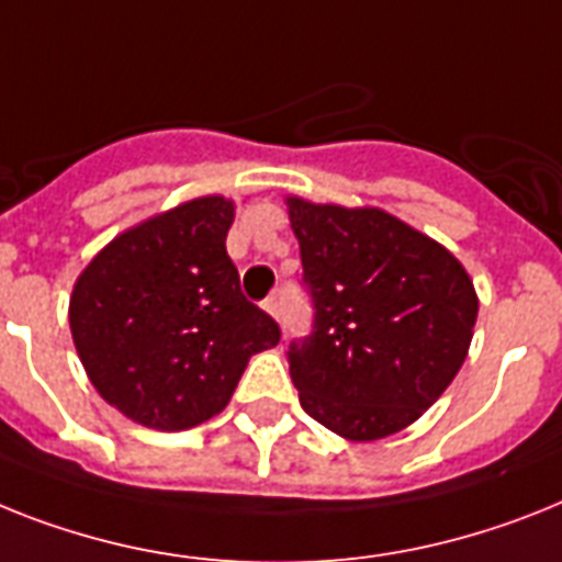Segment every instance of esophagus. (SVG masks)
Masks as SVG:
<instances>
[{"instance_id":"esophagus-1","label":"esophagus","mask_w":562,"mask_h":562,"mask_svg":"<svg viewBox=\"0 0 562 562\" xmlns=\"http://www.w3.org/2000/svg\"><path fill=\"white\" fill-rule=\"evenodd\" d=\"M263 310H267V313H270L272 318H278V315H281V301H278V299H267V301H263Z\"/></svg>"}]
</instances>
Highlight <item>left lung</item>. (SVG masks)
<instances>
[{
	"label": "left lung",
	"mask_w": 562,
	"mask_h": 562,
	"mask_svg": "<svg viewBox=\"0 0 562 562\" xmlns=\"http://www.w3.org/2000/svg\"><path fill=\"white\" fill-rule=\"evenodd\" d=\"M313 299V330L290 341L301 407L353 442L391 437L453 382L480 301L442 244L382 209L286 198Z\"/></svg>",
	"instance_id": "left-lung-1"
}]
</instances>
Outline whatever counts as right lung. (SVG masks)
Listing matches in <instances>:
<instances>
[{
  "mask_svg": "<svg viewBox=\"0 0 562 562\" xmlns=\"http://www.w3.org/2000/svg\"><path fill=\"white\" fill-rule=\"evenodd\" d=\"M232 221L221 194L180 203L117 235L74 284L68 322L88 379L146 428L187 430L221 414L249 356L281 338L240 292Z\"/></svg>",
  "mask_w": 562,
  "mask_h": 562,
  "instance_id": "1",
  "label": "right lung"
}]
</instances>
